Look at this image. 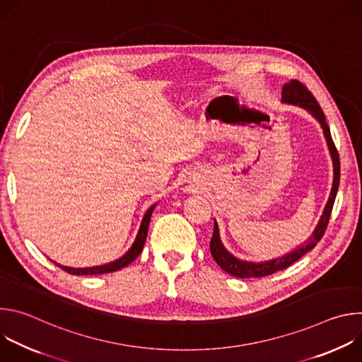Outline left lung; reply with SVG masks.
Returning <instances> with one entry per match:
<instances>
[{"instance_id": "8db88e82", "label": "left lung", "mask_w": 362, "mask_h": 362, "mask_svg": "<svg viewBox=\"0 0 362 362\" xmlns=\"http://www.w3.org/2000/svg\"><path fill=\"white\" fill-rule=\"evenodd\" d=\"M282 100L285 103H292V105H299L300 107H305L306 110L311 112L314 115V117L318 119V122L322 126L331 156H332V163H334V183H332V189H331V194L329 199L327 202L325 211L322 214V218L317 226V229L314 230V233L311 235L302 246H299L298 249H295L293 252L288 253L286 256H282L281 259H274L269 262H262V264H253V262H245L240 259H236L233 255H230L225 246L221 242L219 238V229L218 225L215 222L214 226V236L211 239V253L214 256V259L216 261V264L228 274L236 276V278H262V276H268L272 275L278 271H282L285 268H288L289 265H292L293 262H296L298 259L311 250L313 247H315V245L321 240V238L324 236L329 218H331V212H332V206L337 197V192H338V186H339V173H341V165H339V154L338 150L334 144V140L331 137V132L329 127L325 122V116L324 112L321 109V106L318 105L317 98L314 97V94L306 88L305 84H302L298 80H292L291 83H286L282 88Z\"/></svg>"}]
</instances>
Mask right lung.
Listing matches in <instances>:
<instances>
[{
	"mask_svg": "<svg viewBox=\"0 0 362 362\" xmlns=\"http://www.w3.org/2000/svg\"><path fill=\"white\" fill-rule=\"evenodd\" d=\"M153 209H154V206H151V208L146 212L133 246L130 247V250L124 256L120 257V259H117V261H115L112 264H107V265L94 267V268H81V269L80 268H67V267H62L59 264H56V265L59 268H62L63 271H66L67 274H71V275H101V274L116 272V271L127 267L129 264H132L136 259V257L140 255V252L143 250V246H144V242H146V236H147V230H148L150 216L153 214Z\"/></svg>",
	"mask_w": 362,
	"mask_h": 362,
	"instance_id": "right-lung-1",
	"label": "right lung"
}]
</instances>
